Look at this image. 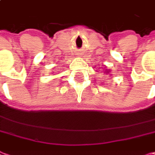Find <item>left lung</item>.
Listing matches in <instances>:
<instances>
[{"label":"left lung","mask_w":155,"mask_h":155,"mask_svg":"<svg viewBox=\"0 0 155 155\" xmlns=\"http://www.w3.org/2000/svg\"><path fill=\"white\" fill-rule=\"evenodd\" d=\"M106 73H109V72H107V71H106Z\"/></svg>","instance_id":"obj_1"}]
</instances>
